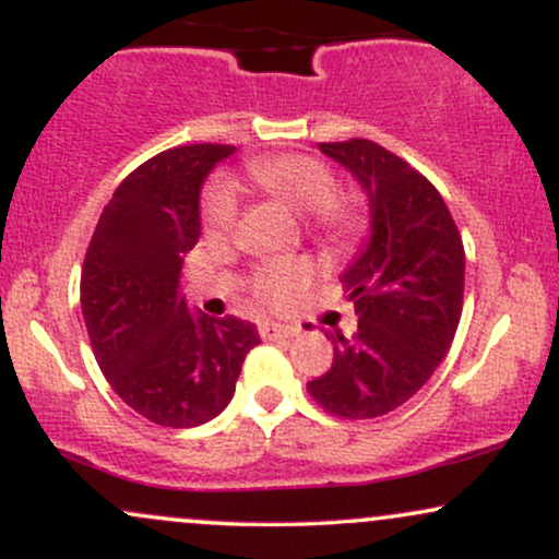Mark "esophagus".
I'll return each mask as SVG.
<instances>
[{
    "instance_id": "obj_1",
    "label": "esophagus",
    "mask_w": 559,
    "mask_h": 559,
    "mask_svg": "<svg viewBox=\"0 0 559 559\" xmlns=\"http://www.w3.org/2000/svg\"><path fill=\"white\" fill-rule=\"evenodd\" d=\"M260 336L267 338V342H278V338L297 336V329H294V325H281V323H262Z\"/></svg>"
}]
</instances>
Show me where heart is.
I'll list each match as a JSON object with an SVG mask.
<instances>
[{
  "label": "heart",
  "mask_w": 559,
  "mask_h": 559,
  "mask_svg": "<svg viewBox=\"0 0 559 559\" xmlns=\"http://www.w3.org/2000/svg\"><path fill=\"white\" fill-rule=\"evenodd\" d=\"M247 178L262 194L307 215V228L320 247L342 252L355 247L368 230L360 204L338 197V181L325 163L307 155L258 157L247 163ZM239 202L228 183H213L204 191L202 228L210 239H223L236 226ZM312 267L305 260H278L258 267L252 294L260 305L284 310L310 284Z\"/></svg>",
  "instance_id": "b5f03b06"
}]
</instances>
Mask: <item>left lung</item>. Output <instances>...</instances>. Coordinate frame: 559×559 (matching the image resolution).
I'll list each match as a JSON object with an SVG mask.
<instances>
[{
	"label": "left lung",
	"instance_id": "8db88e82",
	"mask_svg": "<svg viewBox=\"0 0 559 559\" xmlns=\"http://www.w3.org/2000/svg\"><path fill=\"white\" fill-rule=\"evenodd\" d=\"M368 191V247L344 273L357 331L331 333L329 373L307 383L325 413L381 418L444 360L463 312L465 249L444 199L423 173L368 139L323 141Z\"/></svg>",
	"mask_w": 559,
	"mask_h": 559
}]
</instances>
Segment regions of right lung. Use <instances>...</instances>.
<instances>
[{"label":"right lung","instance_id":"right-lung-1","mask_svg":"<svg viewBox=\"0 0 559 559\" xmlns=\"http://www.w3.org/2000/svg\"><path fill=\"white\" fill-rule=\"evenodd\" d=\"M230 144L165 150L128 173L102 210L81 271L88 342L115 394L165 428L213 420L260 344L234 316H191L183 254L199 239V189Z\"/></svg>","mask_w":559,"mask_h":559}]
</instances>
